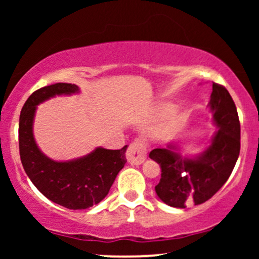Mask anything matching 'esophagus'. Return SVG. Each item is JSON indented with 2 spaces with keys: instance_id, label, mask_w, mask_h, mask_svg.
<instances>
[{
  "instance_id": "34e87169",
  "label": "esophagus",
  "mask_w": 259,
  "mask_h": 259,
  "mask_svg": "<svg viewBox=\"0 0 259 259\" xmlns=\"http://www.w3.org/2000/svg\"><path fill=\"white\" fill-rule=\"evenodd\" d=\"M146 145L142 141H140V140H135V141L132 142V144L129 145V147H127L126 158L132 164H141V163H144L145 159H146Z\"/></svg>"
}]
</instances>
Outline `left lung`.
<instances>
[{"label":"left lung","instance_id":"left-lung-1","mask_svg":"<svg viewBox=\"0 0 259 259\" xmlns=\"http://www.w3.org/2000/svg\"><path fill=\"white\" fill-rule=\"evenodd\" d=\"M209 108L218 127L206 151L195 158H183L175 146L154 148L150 158L160 165L162 174L156 194L165 204L185 208L201 204L227 183L240 154V120L230 94L213 82Z\"/></svg>","mask_w":259,"mask_h":259}]
</instances>
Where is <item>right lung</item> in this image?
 <instances>
[{
  "label": "right lung",
  "instance_id": "right-lung-1",
  "mask_svg": "<svg viewBox=\"0 0 259 259\" xmlns=\"http://www.w3.org/2000/svg\"><path fill=\"white\" fill-rule=\"evenodd\" d=\"M75 84L57 82L29 96L19 117V153L23 168L44 196L68 209H86L100 203L126 163L125 151L99 147L82 158L56 162L38 150L32 134V121L38 103L56 95L78 92Z\"/></svg>",
  "mask_w": 259,
  "mask_h": 259
}]
</instances>
